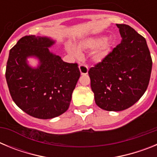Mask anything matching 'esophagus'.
<instances>
[{
  "label": "esophagus",
  "instance_id": "1",
  "mask_svg": "<svg viewBox=\"0 0 157 157\" xmlns=\"http://www.w3.org/2000/svg\"><path fill=\"white\" fill-rule=\"evenodd\" d=\"M78 68L82 75H86L88 73V67L85 64H80L78 66Z\"/></svg>",
  "mask_w": 157,
  "mask_h": 157
}]
</instances>
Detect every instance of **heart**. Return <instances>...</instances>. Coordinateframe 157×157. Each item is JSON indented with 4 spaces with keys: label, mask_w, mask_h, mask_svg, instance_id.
<instances>
[{
    "label": "heart",
    "mask_w": 157,
    "mask_h": 157,
    "mask_svg": "<svg viewBox=\"0 0 157 157\" xmlns=\"http://www.w3.org/2000/svg\"><path fill=\"white\" fill-rule=\"evenodd\" d=\"M98 49L94 51L92 53V59L93 60L96 62L101 61L104 59L107 53L109 52V48H110V42L109 41H105L103 37H99V38H94V39H88L85 40V41H80L78 44V50L73 45H67L66 48L67 52L70 54L73 55V56H78L80 55L79 51H85L87 49H93L97 47L100 46Z\"/></svg>",
    "instance_id": "b5f03b06"
}]
</instances>
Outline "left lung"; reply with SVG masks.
Masks as SVG:
<instances>
[{
	"label": "left lung",
	"mask_w": 157,
	"mask_h": 157,
	"mask_svg": "<svg viewBox=\"0 0 157 157\" xmlns=\"http://www.w3.org/2000/svg\"><path fill=\"white\" fill-rule=\"evenodd\" d=\"M116 26L121 43L88 71L96 104L109 112L125 110L142 97L152 65L145 37L128 25Z\"/></svg>",
	"instance_id": "1"
}]
</instances>
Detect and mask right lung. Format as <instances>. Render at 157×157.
Returning a JSON list of instances; mask_svg holds the SVG:
<instances>
[{
	"label": "right lung",
	"instance_id": "right-lung-1",
	"mask_svg": "<svg viewBox=\"0 0 157 157\" xmlns=\"http://www.w3.org/2000/svg\"><path fill=\"white\" fill-rule=\"evenodd\" d=\"M48 37L27 35L10 49L7 62V84L11 97L19 109L37 119H52L69 108L73 90L80 77L78 63H67L48 47ZM28 56L40 59L37 69L26 63Z\"/></svg>",
	"mask_w": 157,
	"mask_h": 157
}]
</instances>
